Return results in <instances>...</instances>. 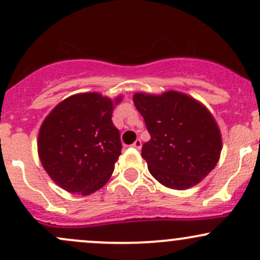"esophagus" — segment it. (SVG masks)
<instances>
[{
  "label": "esophagus",
  "instance_id": "esophagus-1",
  "mask_svg": "<svg viewBox=\"0 0 260 260\" xmlns=\"http://www.w3.org/2000/svg\"><path fill=\"white\" fill-rule=\"evenodd\" d=\"M132 147H133V148H136V149H141V148H142V142H141V139H136L135 143L132 144Z\"/></svg>",
  "mask_w": 260,
  "mask_h": 260
}]
</instances>
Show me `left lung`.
I'll use <instances>...</instances> for the list:
<instances>
[{
  "instance_id": "left-lung-1",
  "label": "left lung",
  "mask_w": 260,
  "mask_h": 260,
  "mask_svg": "<svg viewBox=\"0 0 260 260\" xmlns=\"http://www.w3.org/2000/svg\"><path fill=\"white\" fill-rule=\"evenodd\" d=\"M133 102L151 135L142 157L158 182L187 189L208 176L222 151L220 131L208 109L176 91L136 93Z\"/></svg>"
}]
</instances>
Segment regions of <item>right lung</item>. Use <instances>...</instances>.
I'll list each match as a JSON object with an SVG mask.
<instances>
[{
    "mask_svg": "<svg viewBox=\"0 0 260 260\" xmlns=\"http://www.w3.org/2000/svg\"><path fill=\"white\" fill-rule=\"evenodd\" d=\"M121 97L114 102L118 103ZM114 103L89 92L71 95L52 109L38 133V155L52 180L70 193L88 196L108 182L121 155Z\"/></svg>",
    "mask_w": 260,
    "mask_h": 260,
    "instance_id": "1",
    "label": "right lung"
}]
</instances>
